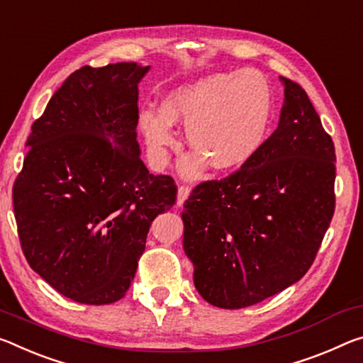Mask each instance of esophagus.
I'll return each instance as SVG.
<instances>
[{
	"label": "esophagus",
	"mask_w": 363,
	"mask_h": 363,
	"mask_svg": "<svg viewBox=\"0 0 363 363\" xmlns=\"http://www.w3.org/2000/svg\"><path fill=\"white\" fill-rule=\"evenodd\" d=\"M189 194H191V189L186 187V186H181L179 191H177V202H176V205L177 206H182L184 202H186V200H187Z\"/></svg>",
	"instance_id": "esophagus-1"
}]
</instances>
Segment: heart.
<instances>
[{
  "instance_id": "b5f03b06",
  "label": "heart",
  "mask_w": 363,
  "mask_h": 363,
  "mask_svg": "<svg viewBox=\"0 0 363 363\" xmlns=\"http://www.w3.org/2000/svg\"><path fill=\"white\" fill-rule=\"evenodd\" d=\"M272 89L257 69L233 76L216 72L172 89L161 101V113L140 111V129L155 157L163 158L177 142L174 124L186 125L189 147L197 155L182 163L186 174L200 160L215 171L244 164L260 148L272 118Z\"/></svg>"
}]
</instances>
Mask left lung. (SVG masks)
<instances>
[{
	"instance_id": "1",
	"label": "left lung",
	"mask_w": 363,
	"mask_h": 363,
	"mask_svg": "<svg viewBox=\"0 0 363 363\" xmlns=\"http://www.w3.org/2000/svg\"><path fill=\"white\" fill-rule=\"evenodd\" d=\"M284 87L278 128L234 174L184 203L182 245L206 302L244 308L308 272L335 213V143L301 85Z\"/></svg>"
}]
</instances>
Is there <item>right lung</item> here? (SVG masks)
I'll return each mask as SVG.
<instances>
[{"instance_id":"add662e5","label":"right lung","mask_w":363,"mask_h":363,"mask_svg":"<svg viewBox=\"0 0 363 363\" xmlns=\"http://www.w3.org/2000/svg\"><path fill=\"white\" fill-rule=\"evenodd\" d=\"M150 66H84L32 125L13 189L22 250L60 294L87 306L123 298L152 221L176 203L137 142L139 84Z\"/></svg>"}]
</instances>
